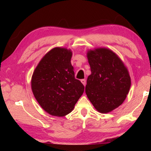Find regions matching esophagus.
<instances>
[{
  "instance_id": "esophagus-1",
  "label": "esophagus",
  "mask_w": 151,
  "mask_h": 151,
  "mask_svg": "<svg viewBox=\"0 0 151 151\" xmlns=\"http://www.w3.org/2000/svg\"><path fill=\"white\" fill-rule=\"evenodd\" d=\"M81 83H83V85L84 86L86 85V80H85V79H82V80H81Z\"/></svg>"
}]
</instances>
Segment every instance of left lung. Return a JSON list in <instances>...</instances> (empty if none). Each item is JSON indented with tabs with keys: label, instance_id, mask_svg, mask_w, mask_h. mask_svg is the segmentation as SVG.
<instances>
[{
	"label": "left lung",
	"instance_id": "1",
	"mask_svg": "<svg viewBox=\"0 0 151 151\" xmlns=\"http://www.w3.org/2000/svg\"><path fill=\"white\" fill-rule=\"evenodd\" d=\"M91 75L85 93L94 108L107 113L119 106L126 99L131 81L126 66L115 53L106 48L87 52Z\"/></svg>",
	"mask_w": 151,
	"mask_h": 151
}]
</instances>
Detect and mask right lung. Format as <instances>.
Wrapping results in <instances>:
<instances>
[{"instance_id": "obj_1", "label": "right lung", "mask_w": 151, "mask_h": 151, "mask_svg": "<svg viewBox=\"0 0 151 151\" xmlns=\"http://www.w3.org/2000/svg\"><path fill=\"white\" fill-rule=\"evenodd\" d=\"M72 55L67 48H52L40 60L32 76L33 94L51 115L70 113L84 92L85 86L75 78Z\"/></svg>"}]
</instances>
